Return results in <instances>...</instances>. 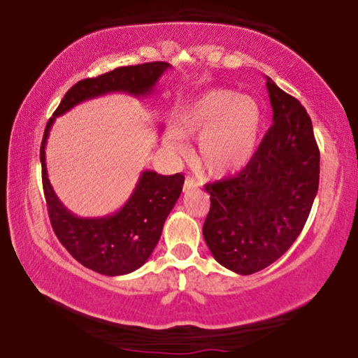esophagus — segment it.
I'll use <instances>...</instances> for the list:
<instances>
[{"label":"esophagus","mask_w":358,"mask_h":358,"mask_svg":"<svg viewBox=\"0 0 358 358\" xmlns=\"http://www.w3.org/2000/svg\"><path fill=\"white\" fill-rule=\"evenodd\" d=\"M198 181H196L194 178H191V177H186V180H185V186H183V189L185 191H189V189H194V188H198Z\"/></svg>","instance_id":"1"}]
</instances>
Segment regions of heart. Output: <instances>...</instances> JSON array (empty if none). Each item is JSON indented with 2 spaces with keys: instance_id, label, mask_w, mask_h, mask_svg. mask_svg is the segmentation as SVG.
<instances>
[{
  "instance_id": "heart-1",
  "label": "heart",
  "mask_w": 358,
  "mask_h": 358,
  "mask_svg": "<svg viewBox=\"0 0 358 358\" xmlns=\"http://www.w3.org/2000/svg\"><path fill=\"white\" fill-rule=\"evenodd\" d=\"M180 131L169 134V148L188 150L185 136H198L196 169L210 177L243 170L255 157L261 133V110L255 99L227 89L208 90L178 115Z\"/></svg>"
}]
</instances>
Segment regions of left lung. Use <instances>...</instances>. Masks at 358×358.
I'll return each instance as SVG.
<instances>
[{"label": "left lung", "mask_w": 358, "mask_h": 358, "mask_svg": "<svg viewBox=\"0 0 358 358\" xmlns=\"http://www.w3.org/2000/svg\"><path fill=\"white\" fill-rule=\"evenodd\" d=\"M273 127L251 162L206 185L210 209L203 235L224 268L248 275L278 261L300 235L320 185V149L299 100L266 78Z\"/></svg>", "instance_id": "8db88e82"}]
</instances>
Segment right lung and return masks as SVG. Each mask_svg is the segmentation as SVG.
Listing matches in <instances>:
<instances>
[{
  "instance_id": "1",
  "label": "right lung",
  "mask_w": 358,
  "mask_h": 358,
  "mask_svg": "<svg viewBox=\"0 0 358 358\" xmlns=\"http://www.w3.org/2000/svg\"><path fill=\"white\" fill-rule=\"evenodd\" d=\"M170 68L172 66L165 62H154L117 68L97 78L79 80L64 94L45 128L40 162L50 222L58 240L73 258L99 274H129L149 259L162 235L165 219L180 198L185 177L181 173L160 175L152 170H144L133 194L117 213L103 217H78L59 201L48 180L45 145L50 129L55 118L85 100L113 92L145 97Z\"/></svg>"
}]
</instances>
